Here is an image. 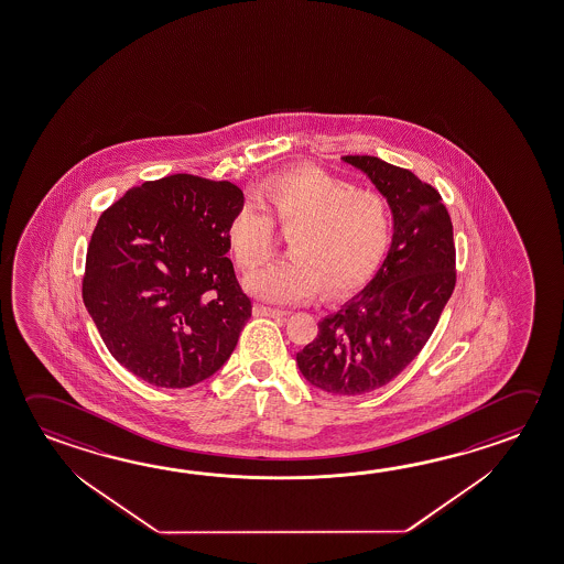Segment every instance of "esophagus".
I'll return each mask as SVG.
<instances>
[{"mask_svg":"<svg viewBox=\"0 0 564 564\" xmlns=\"http://www.w3.org/2000/svg\"><path fill=\"white\" fill-rule=\"evenodd\" d=\"M253 313L258 316H285L286 311L281 308H273V306L256 305L253 306Z\"/></svg>","mask_w":564,"mask_h":564,"instance_id":"esophagus-1","label":"esophagus"}]
</instances>
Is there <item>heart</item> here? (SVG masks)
Here are the masks:
<instances>
[{"label":"heart","instance_id":"heart-1","mask_svg":"<svg viewBox=\"0 0 564 564\" xmlns=\"http://www.w3.org/2000/svg\"><path fill=\"white\" fill-rule=\"evenodd\" d=\"M258 204L239 209L229 224V246L241 269L271 258L278 224L289 234V258L256 269L246 278L251 295L269 303H303L323 286L326 295L358 285L384 253L390 206L376 189H356L315 166L269 176Z\"/></svg>","mask_w":564,"mask_h":564}]
</instances>
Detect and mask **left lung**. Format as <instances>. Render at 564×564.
I'll list each match as a JSON object with an SVG mask.
<instances>
[{
  "instance_id": "left-lung-1",
  "label": "left lung",
  "mask_w": 564,
  "mask_h": 564,
  "mask_svg": "<svg viewBox=\"0 0 564 564\" xmlns=\"http://www.w3.org/2000/svg\"><path fill=\"white\" fill-rule=\"evenodd\" d=\"M343 159L388 199L392 248L376 278L318 323L296 365L328 394L360 395L392 382L434 333L457 278L454 226L440 192L414 172L376 156Z\"/></svg>"
}]
</instances>
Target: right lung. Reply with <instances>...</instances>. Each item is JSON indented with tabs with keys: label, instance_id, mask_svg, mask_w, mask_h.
Segmentation results:
<instances>
[{
	"label": "right lung",
	"instance_id": "obj_1",
	"mask_svg": "<svg viewBox=\"0 0 564 564\" xmlns=\"http://www.w3.org/2000/svg\"><path fill=\"white\" fill-rule=\"evenodd\" d=\"M243 192L174 174L130 188L90 236L83 301L110 355L140 380L188 388L218 372L251 316L229 261Z\"/></svg>",
	"mask_w": 564,
	"mask_h": 564
}]
</instances>
